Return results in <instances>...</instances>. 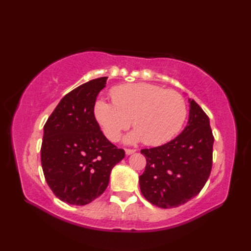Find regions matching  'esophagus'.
Segmentation results:
<instances>
[{"label":"esophagus","instance_id":"34e87169","mask_svg":"<svg viewBox=\"0 0 251 251\" xmlns=\"http://www.w3.org/2000/svg\"><path fill=\"white\" fill-rule=\"evenodd\" d=\"M135 152H136V150H130V149H126V150H125L126 155H131V154L135 153Z\"/></svg>","mask_w":251,"mask_h":251}]
</instances>
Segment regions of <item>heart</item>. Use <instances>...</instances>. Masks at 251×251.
Instances as JSON below:
<instances>
[{
	"instance_id": "b5f03b06",
	"label": "heart",
	"mask_w": 251,
	"mask_h": 251,
	"mask_svg": "<svg viewBox=\"0 0 251 251\" xmlns=\"http://www.w3.org/2000/svg\"><path fill=\"white\" fill-rule=\"evenodd\" d=\"M112 102L96 101L94 113L103 134L111 141L119 140L130 125L125 137L129 145L143 140L147 146H161L178 134L186 119V103L175 90L149 83L124 84L111 90Z\"/></svg>"
}]
</instances>
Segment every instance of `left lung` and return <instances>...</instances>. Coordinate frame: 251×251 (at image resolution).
I'll return each instance as SVG.
<instances>
[{"label": "left lung", "instance_id": "obj_1", "mask_svg": "<svg viewBox=\"0 0 251 251\" xmlns=\"http://www.w3.org/2000/svg\"><path fill=\"white\" fill-rule=\"evenodd\" d=\"M188 124L174 140L143 149L147 166L139 177L142 195L161 208L178 207L200 193L210 175L214 136L209 119L189 99Z\"/></svg>", "mask_w": 251, "mask_h": 251}]
</instances>
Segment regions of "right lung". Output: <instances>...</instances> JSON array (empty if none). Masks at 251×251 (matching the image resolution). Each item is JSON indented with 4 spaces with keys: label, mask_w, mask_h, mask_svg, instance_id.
<instances>
[{
    "label": "right lung",
    "mask_w": 251,
    "mask_h": 251,
    "mask_svg": "<svg viewBox=\"0 0 251 251\" xmlns=\"http://www.w3.org/2000/svg\"><path fill=\"white\" fill-rule=\"evenodd\" d=\"M108 77L82 84L67 94L44 125L41 162L50 190L60 201L83 206L109 184L111 170L125 152L106 139L94 106Z\"/></svg>",
    "instance_id": "add662e5"
}]
</instances>
